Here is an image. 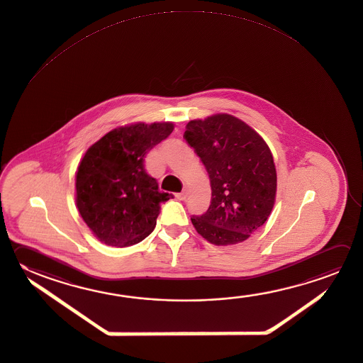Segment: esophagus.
I'll list each match as a JSON object with an SVG mask.
<instances>
[{"mask_svg":"<svg viewBox=\"0 0 363 363\" xmlns=\"http://www.w3.org/2000/svg\"><path fill=\"white\" fill-rule=\"evenodd\" d=\"M177 198H178L179 201H184L185 198H186V189L178 193V194H177Z\"/></svg>","mask_w":363,"mask_h":363,"instance_id":"1","label":"esophagus"}]
</instances>
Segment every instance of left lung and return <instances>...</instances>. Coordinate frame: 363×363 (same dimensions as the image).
<instances>
[{
	"mask_svg": "<svg viewBox=\"0 0 363 363\" xmlns=\"http://www.w3.org/2000/svg\"><path fill=\"white\" fill-rule=\"evenodd\" d=\"M184 139L201 158L211 183V205L191 220L210 243L244 242L270 216L277 170L269 145L242 120L218 113L191 120Z\"/></svg>",
	"mask_w": 363,
	"mask_h": 363,
	"instance_id": "1",
	"label": "left lung"
}]
</instances>
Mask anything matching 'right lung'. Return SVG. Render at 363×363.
I'll return each instance as SVG.
<instances>
[{
	"mask_svg": "<svg viewBox=\"0 0 363 363\" xmlns=\"http://www.w3.org/2000/svg\"><path fill=\"white\" fill-rule=\"evenodd\" d=\"M172 130V123H139L113 129L88 148L77 172V206L101 242L129 247L155 229L161 203L172 194L158 191L145 172V153Z\"/></svg>",
	"mask_w": 363,
	"mask_h": 363,
	"instance_id": "add662e5",
	"label": "right lung"
}]
</instances>
